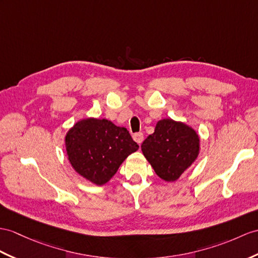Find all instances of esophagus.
Returning <instances> with one entry per match:
<instances>
[{
  "label": "esophagus",
  "instance_id": "1",
  "mask_svg": "<svg viewBox=\"0 0 258 258\" xmlns=\"http://www.w3.org/2000/svg\"><path fill=\"white\" fill-rule=\"evenodd\" d=\"M134 140L138 143V144H141L142 141H143V134L142 133H137V134H134L133 136Z\"/></svg>",
  "mask_w": 258,
  "mask_h": 258
}]
</instances>
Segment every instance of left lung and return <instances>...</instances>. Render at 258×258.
I'll use <instances>...</instances> for the list:
<instances>
[{"label": "left lung", "instance_id": "8db88e82", "mask_svg": "<svg viewBox=\"0 0 258 258\" xmlns=\"http://www.w3.org/2000/svg\"><path fill=\"white\" fill-rule=\"evenodd\" d=\"M141 150L160 178L174 181L197 159L199 136L184 122L162 119L143 141Z\"/></svg>", "mask_w": 258, "mask_h": 258}]
</instances>
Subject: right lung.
Wrapping results in <instances>:
<instances>
[{"label":"right lung","mask_w":258,"mask_h":258,"mask_svg":"<svg viewBox=\"0 0 258 258\" xmlns=\"http://www.w3.org/2000/svg\"><path fill=\"white\" fill-rule=\"evenodd\" d=\"M66 149L75 172L100 186L114 176L139 146L125 128L117 127L107 119L86 118L68 131Z\"/></svg>","instance_id":"right-lung-1"}]
</instances>
